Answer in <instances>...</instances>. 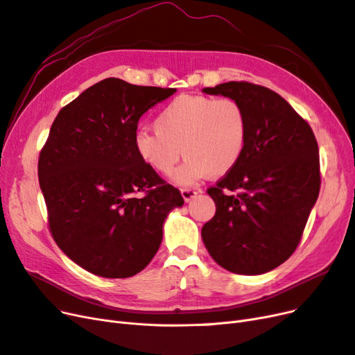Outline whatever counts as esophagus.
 <instances>
[{
  "instance_id": "esophagus-1",
  "label": "esophagus",
  "mask_w": 355,
  "mask_h": 355,
  "mask_svg": "<svg viewBox=\"0 0 355 355\" xmlns=\"http://www.w3.org/2000/svg\"><path fill=\"white\" fill-rule=\"evenodd\" d=\"M180 194H182V197H184L185 202H189L192 198H196V197H197L198 192H197V191H194V189L184 188V189H180Z\"/></svg>"
}]
</instances>
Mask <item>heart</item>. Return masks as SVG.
<instances>
[{
    "instance_id": "heart-1",
    "label": "heart",
    "mask_w": 355,
    "mask_h": 355,
    "mask_svg": "<svg viewBox=\"0 0 355 355\" xmlns=\"http://www.w3.org/2000/svg\"><path fill=\"white\" fill-rule=\"evenodd\" d=\"M155 130H137L133 146L144 163L168 175L182 151L187 155L175 173L180 185L209 175L223 176L239 163L247 142V116L234 99L182 94L155 116Z\"/></svg>"
}]
</instances>
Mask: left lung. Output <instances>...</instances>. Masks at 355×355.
<instances>
[{"label": "left lung", "mask_w": 355, "mask_h": 355, "mask_svg": "<svg viewBox=\"0 0 355 355\" xmlns=\"http://www.w3.org/2000/svg\"><path fill=\"white\" fill-rule=\"evenodd\" d=\"M202 93L243 106L247 142L239 163L207 191L216 213L201 239L225 270L265 274L292 256L318 198L315 136L280 94L262 85L230 81Z\"/></svg>", "instance_id": "left-lung-1"}]
</instances>
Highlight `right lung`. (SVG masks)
<instances>
[{"label":"right lung","mask_w":355,"mask_h":355,"mask_svg":"<svg viewBox=\"0 0 355 355\" xmlns=\"http://www.w3.org/2000/svg\"><path fill=\"white\" fill-rule=\"evenodd\" d=\"M175 93L106 78L53 121L38 161L40 188L53 239L85 271L105 278L141 272L159 249L168 213L184 206L133 146L139 118Z\"/></svg>","instance_id":"obj_1"}]
</instances>
